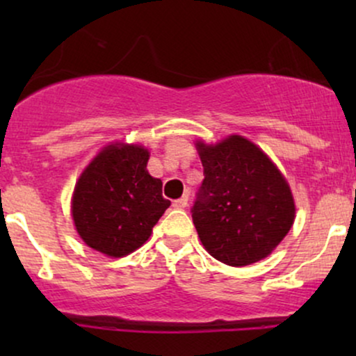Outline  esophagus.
<instances>
[{"label":"esophagus","instance_id":"1","mask_svg":"<svg viewBox=\"0 0 356 356\" xmlns=\"http://www.w3.org/2000/svg\"><path fill=\"white\" fill-rule=\"evenodd\" d=\"M187 201H189V199H187V195H182V197L175 199V201L172 202V206L175 207V209H184V207L187 206Z\"/></svg>","mask_w":356,"mask_h":356}]
</instances>
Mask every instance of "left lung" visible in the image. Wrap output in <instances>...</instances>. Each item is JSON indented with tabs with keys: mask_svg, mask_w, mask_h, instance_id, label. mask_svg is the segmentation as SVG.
Segmentation results:
<instances>
[{
	"mask_svg": "<svg viewBox=\"0 0 356 356\" xmlns=\"http://www.w3.org/2000/svg\"><path fill=\"white\" fill-rule=\"evenodd\" d=\"M197 150L204 181L191 212L204 248L229 266L271 254L295 220V201L277 167L241 136L199 142Z\"/></svg>",
	"mask_w": 356,
	"mask_h": 356,
	"instance_id": "left-lung-1",
	"label": "left lung"
}]
</instances>
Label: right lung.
I'll return each mask as SVG.
<instances>
[{
  "instance_id": "1",
  "label": "right lung",
  "mask_w": 356,
  "mask_h": 356,
  "mask_svg": "<svg viewBox=\"0 0 356 356\" xmlns=\"http://www.w3.org/2000/svg\"><path fill=\"white\" fill-rule=\"evenodd\" d=\"M149 152L113 144L90 162L75 186L72 214L80 238L112 257L130 254L149 239L170 201L162 181L147 172Z\"/></svg>"
}]
</instances>
